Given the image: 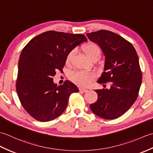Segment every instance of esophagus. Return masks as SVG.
<instances>
[{"mask_svg": "<svg viewBox=\"0 0 153 153\" xmlns=\"http://www.w3.org/2000/svg\"><path fill=\"white\" fill-rule=\"evenodd\" d=\"M79 90L82 92H87V89L86 88H83V87H80Z\"/></svg>", "mask_w": 153, "mask_h": 153, "instance_id": "esophagus-1", "label": "esophagus"}]
</instances>
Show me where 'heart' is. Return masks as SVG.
I'll list each match as a JSON object with an SVG mask.
<instances>
[{"mask_svg":"<svg viewBox=\"0 0 153 153\" xmlns=\"http://www.w3.org/2000/svg\"><path fill=\"white\" fill-rule=\"evenodd\" d=\"M82 50L84 54L91 61L98 60L102 53L101 48L99 45L93 42H89L84 45L82 47ZM73 51H71L68 54L66 58V64L70 63L73 58ZM95 78V74L90 71H76L71 73L70 76V79L74 83L77 85L85 87L89 85Z\"/></svg>","mask_w":153,"mask_h":153,"instance_id":"b5f03b06","label":"heart"}]
</instances>
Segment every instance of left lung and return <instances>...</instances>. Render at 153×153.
Wrapping results in <instances>:
<instances>
[{"mask_svg":"<svg viewBox=\"0 0 153 153\" xmlns=\"http://www.w3.org/2000/svg\"><path fill=\"white\" fill-rule=\"evenodd\" d=\"M87 36L101 47L106 57L105 71L97 82H111L110 89L95 90L98 99L90 108L102 118H118L128 111L139 95L142 74L137 54L130 42L114 32L101 30Z\"/></svg>","mask_w":153,"mask_h":153,"instance_id":"obj_1","label":"left lung"}]
</instances>
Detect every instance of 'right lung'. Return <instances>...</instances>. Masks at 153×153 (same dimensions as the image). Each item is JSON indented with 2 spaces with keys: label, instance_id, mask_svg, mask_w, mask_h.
<instances>
[{
  "label": "right lung",
  "instance_id": "1",
  "mask_svg": "<svg viewBox=\"0 0 153 153\" xmlns=\"http://www.w3.org/2000/svg\"><path fill=\"white\" fill-rule=\"evenodd\" d=\"M87 39L84 35L48 31L39 34L22 49L18 62L16 91L29 114L48 122L66 110L69 97L79 91L69 81L53 83L56 71H63L68 54Z\"/></svg>",
  "mask_w": 153,
  "mask_h": 153
}]
</instances>
